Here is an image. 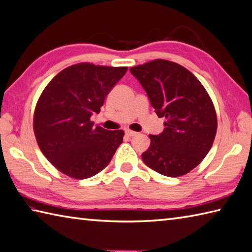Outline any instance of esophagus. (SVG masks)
Returning <instances> with one entry per match:
<instances>
[{
	"instance_id": "1",
	"label": "esophagus",
	"mask_w": 252,
	"mask_h": 252,
	"mask_svg": "<svg viewBox=\"0 0 252 252\" xmlns=\"http://www.w3.org/2000/svg\"><path fill=\"white\" fill-rule=\"evenodd\" d=\"M126 134L127 136H135L137 134V132L132 131V130H126Z\"/></svg>"
}]
</instances>
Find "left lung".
<instances>
[{
	"label": "left lung",
	"instance_id": "1",
	"mask_svg": "<svg viewBox=\"0 0 252 252\" xmlns=\"http://www.w3.org/2000/svg\"><path fill=\"white\" fill-rule=\"evenodd\" d=\"M144 88L165 129L150 135L142 154L146 166L167 177H180L195 168L211 150L218 118L210 95L193 74L162 59L130 68Z\"/></svg>",
	"mask_w": 252,
	"mask_h": 252
}]
</instances>
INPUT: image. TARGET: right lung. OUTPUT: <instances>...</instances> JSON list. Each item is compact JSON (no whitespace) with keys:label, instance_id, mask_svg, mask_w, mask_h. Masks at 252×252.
Instances as JSON below:
<instances>
[{"label":"right lung","instance_id":"right-lung-1","mask_svg":"<svg viewBox=\"0 0 252 252\" xmlns=\"http://www.w3.org/2000/svg\"><path fill=\"white\" fill-rule=\"evenodd\" d=\"M126 66L77 63L57 74L41 93L33 113V132L47 159L74 179L97 175L123 141L122 130L94 126L106 96Z\"/></svg>","mask_w":252,"mask_h":252}]
</instances>
